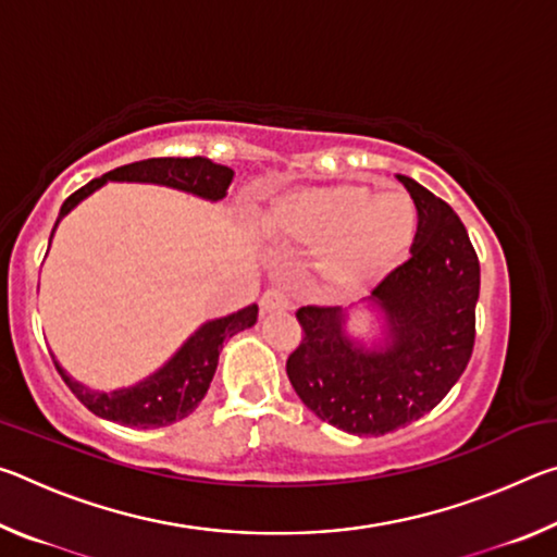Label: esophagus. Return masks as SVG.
<instances>
[{
	"label": "esophagus",
	"instance_id": "34e87169",
	"mask_svg": "<svg viewBox=\"0 0 557 557\" xmlns=\"http://www.w3.org/2000/svg\"><path fill=\"white\" fill-rule=\"evenodd\" d=\"M260 309H262V314L285 312V309H289V299L282 289H268L260 299Z\"/></svg>",
	"mask_w": 557,
	"mask_h": 557
}]
</instances>
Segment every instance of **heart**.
<instances>
[{
	"label": "heart",
	"mask_w": 557,
	"mask_h": 557,
	"mask_svg": "<svg viewBox=\"0 0 557 557\" xmlns=\"http://www.w3.org/2000/svg\"><path fill=\"white\" fill-rule=\"evenodd\" d=\"M418 223L408 194L400 188L371 194L361 182L295 186L260 215L268 238L317 248V275L336 292H361L398 268Z\"/></svg>",
	"instance_id": "obj_1"
}]
</instances>
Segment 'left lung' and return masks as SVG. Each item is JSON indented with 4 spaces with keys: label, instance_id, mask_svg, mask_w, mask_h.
Instances as JSON below:
<instances>
[{
    "label": "left lung",
    "instance_id": "left-lung-1",
    "mask_svg": "<svg viewBox=\"0 0 557 557\" xmlns=\"http://www.w3.org/2000/svg\"><path fill=\"white\" fill-rule=\"evenodd\" d=\"M418 209L410 260L358 307L381 317V336L348 334L344 307H301V344L287 375L329 425L379 437L428 414L465 373L474 348L479 258L465 223L435 194L398 174Z\"/></svg>",
    "mask_w": 557,
    "mask_h": 557
}]
</instances>
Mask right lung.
Returning <instances> with one entry per match:
<instances>
[{"instance_id": "obj_1", "label": "right lung", "mask_w": 557, "mask_h": 557, "mask_svg": "<svg viewBox=\"0 0 557 557\" xmlns=\"http://www.w3.org/2000/svg\"><path fill=\"white\" fill-rule=\"evenodd\" d=\"M108 182L157 184L199 196L203 201H219L223 199L233 182V169L215 164L206 157H157L117 166L112 169V172L102 174L100 178H92V182L71 194L61 206L55 225H59L63 221V215H69L83 199H88L92 191H98V188L106 186ZM256 322L258 305L238 309V312H233L228 317L211 319V322L201 324L186 338L182 348L169 358L162 369L147 375L145 381L129 385V388L92 391L86 383L71 379L55 358L53 361L55 369L61 373V379L73 391L75 398L86 405L92 414H98V418L120 422V425L125 428H166L172 425V422L188 418V414L199 408V403L203 400V395L213 381L225 338L235 336L243 332V329L256 326Z\"/></svg>"}]
</instances>
